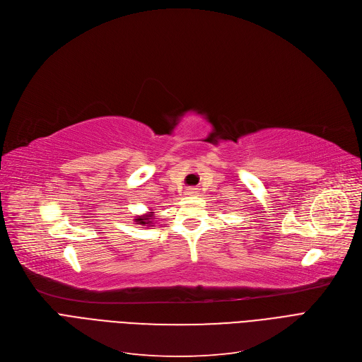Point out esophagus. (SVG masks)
I'll list each match as a JSON object with an SVG mask.
<instances>
[{
	"label": "esophagus",
	"mask_w": 362,
	"mask_h": 362,
	"mask_svg": "<svg viewBox=\"0 0 362 362\" xmlns=\"http://www.w3.org/2000/svg\"><path fill=\"white\" fill-rule=\"evenodd\" d=\"M196 194H197L196 188H188V190L185 192V196H196Z\"/></svg>",
	"instance_id": "obj_1"
}]
</instances>
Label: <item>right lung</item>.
I'll list each match as a JSON object with an SVG mask.
<instances>
[{"instance_id":"add662e5","label":"right lung","mask_w":362,"mask_h":362,"mask_svg":"<svg viewBox=\"0 0 362 362\" xmlns=\"http://www.w3.org/2000/svg\"><path fill=\"white\" fill-rule=\"evenodd\" d=\"M154 212H148V214H144V215H139L135 216L134 222L139 223V226H148V227H153V221H154Z\"/></svg>"}]
</instances>
